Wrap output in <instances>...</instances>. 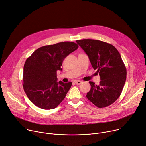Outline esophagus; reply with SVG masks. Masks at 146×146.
Returning <instances> with one entry per match:
<instances>
[{
	"instance_id": "obj_1",
	"label": "esophagus",
	"mask_w": 146,
	"mask_h": 146,
	"mask_svg": "<svg viewBox=\"0 0 146 146\" xmlns=\"http://www.w3.org/2000/svg\"><path fill=\"white\" fill-rule=\"evenodd\" d=\"M74 83L76 84H80L82 82V81H80V80H75L74 81Z\"/></svg>"
}]
</instances>
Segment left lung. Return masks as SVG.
<instances>
[{
	"mask_svg": "<svg viewBox=\"0 0 146 146\" xmlns=\"http://www.w3.org/2000/svg\"><path fill=\"white\" fill-rule=\"evenodd\" d=\"M76 42L101 78L99 85L89 82L91 89L86 97L98 108L108 107L121 96L126 82V69L121 56L114 46L103 41L87 39Z\"/></svg>",
	"mask_w": 146,
	"mask_h": 146,
	"instance_id": "1",
	"label": "left lung"
}]
</instances>
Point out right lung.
Instances as JSON below:
<instances>
[{"instance_id":"right-lung-1","label":"right lung","mask_w":146,"mask_h":146,"mask_svg":"<svg viewBox=\"0 0 146 146\" xmlns=\"http://www.w3.org/2000/svg\"><path fill=\"white\" fill-rule=\"evenodd\" d=\"M78 45L73 42L42 46L26 60L23 71V88L29 100L43 110L54 109L65 98L72 82H57L64 59Z\"/></svg>"}]
</instances>
